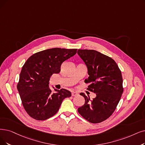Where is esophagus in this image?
<instances>
[{
    "instance_id": "obj_1",
    "label": "esophagus",
    "mask_w": 145,
    "mask_h": 145,
    "mask_svg": "<svg viewBox=\"0 0 145 145\" xmlns=\"http://www.w3.org/2000/svg\"><path fill=\"white\" fill-rule=\"evenodd\" d=\"M71 95L72 96H77L78 95V93L77 92H75V91H72V93H71Z\"/></svg>"
}]
</instances>
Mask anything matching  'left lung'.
<instances>
[{
    "mask_svg": "<svg viewBox=\"0 0 145 145\" xmlns=\"http://www.w3.org/2000/svg\"><path fill=\"white\" fill-rule=\"evenodd\" d=\"M77 54L88 68L89 83L88 89L96 93L90 99L83 93L84 105L78 108V113L91 123H99L108 118L114 112L123 92V77L114 59L95 50L78 49Z\"/></svg>",
    "mask_w": 145,
    "mask_h": 145,
    "instance_id": "obj_1",
    "label": "left lung"
}]
</instances>
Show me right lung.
I'll return each mask as SVG.
<instances>
[{"instance_id": "obj_1", "label": "right lung", "mask_w": 145, "mask_h": 145, "mask_svg": "<svg viewBox=\"0 0 145 145\" xmlns=\"http://www.w3.org/2000/svg\"><path fill=\"white\" fill-rule=\"evenodd\" d=\"M77 49L52 48L33 54L23 65L17 84L27 114L37 120H45L58 111L62 101L71 96L66 89L49 88L52 75L61 71L62 63L76 55ZM54 89V88H53Z\"/></svg>"}]
</instances>
